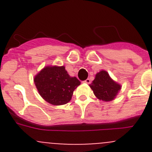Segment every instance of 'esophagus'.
Returning <instances> with one entry per match:
<instances>
[{"label":"esophagus","instance_id":"1","mask_svg":"<svg viewBox=\"0 0 152 152\" xmlns=\"http://www.w3.org/2000/svg\"><path fill=\"white\" fill-rule=\"evenodd\" d=\"M84 83H85V84H90L91 83V80L89 78L86 79L85 80H84Z\"/></svg>","mask_w":152,"mask_h":152}]
</instances>
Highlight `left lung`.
Returning <instances> with one entry per match:
<instances>
[{
    "instance_id": "1",
    "label": "left lung",
    "mask_w": 152,
    "mask_h": 152,
    "mask_svg": "<svg viewBox=\"0 0 152 152\" xmlns=\"http://www.w3.org/2000/svg\"><path fill=\"white\" fill-rule=\"evenodd\" d=\"M95 96L103 101H110L116 97L121 86L111 79L109 74L101 71L96 75L95 79L90 84Z\"/></svg>"
}]
</instances>
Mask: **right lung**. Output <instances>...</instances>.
<instances>
[{"label":"right lung","instance_id":"add662e5","mask_svg":"<svg viewBox=\"0 0 152 152\" xmlns=\"http://www.w3.org/2000/svg\"><path fill=\"white\" fill-rule=\"evenodd\" d=\"M34 82L42 97L53 105L68 103L75 89L80 84L77 77L68 75L64 66L44 68L35 77Z\"/></svg>","mask_w":152,"mask_h":152}]
</instances>
